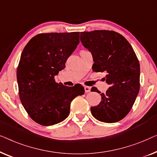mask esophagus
<instances>
[{
	"label": "esophagus",
	"mask_w": 157,
	"mask_h": 157,
	"mask_svg": "<svg viewBox=\"0 0 157 157\" xmlns=\"http://www.w3.org/2000/svg\"><path fill=\"white\" fill-rule=\"evenodd\" d=\"M85 91L86 93H88V92H90L91 91V87H88V86H85Z\"/></svg>",
	"instance_id": "34e87169"
}]
</instances>
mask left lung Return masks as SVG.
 <instances>
[{
  "mask_svg": "<svg viewBox=\"0 0 157 157\" xmlns=\"http://www.w3.org/2000/svg\"><path fill=\"white\" fill-rule=\"evenodd\" d=\"M80 41L91 52L92 70L107 72L109 85L101 94L100 103L91 107L92 116L106 123L120 121L131 110L140 91V66L135 52L125 37L114 31L82 32ZM92 91L100 93L96 87Z\"/></svg>",
  "mask_w": 157,
  "mask_h": 157,
  "instance_id": "8db88e82",
  "label": "left lung"
}]
</instances>
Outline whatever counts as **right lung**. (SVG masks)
I'll use <instances>...</instances> for the list:
<instances>
[{
    "instance_id": "right-lung-1",
    "label": "right lung",
    "mask_w": 157,
    "mask_h": 157,
    "mask_svg": "<svg viewBox=\"0 0 157 157\" xmlns=\"http://www.w3.org/2000/svg\"><path fill=\"white\" fill-rule=\"evenodd\" d=\"M79 33H51L35 35L22 52L17 70L20 99L35 122L56 124L69 116L73 99L85 93L79 84L67 87L55 76L79 43Z\"/></svg>"
}]
</instances>
